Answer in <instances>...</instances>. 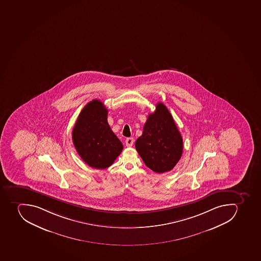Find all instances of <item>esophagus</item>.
I'll return each mask as SVG.
<instances>
[{
  "instance_id": "34e87169",
  "label": "esophagus",
  "mask_w": 261,
  "mask_h": 261,
  "mask_svg": "<svg viewBox=\"0 0 261 261\" xmlns=\"http://www.w3.org/2000/svg\"><path fill=\"white\" fill-rule=\"evenodd\" d=\"M134 143V139L132 138H127L125 140V145L127 147H132Z\"/></svg>"
}]
</instances>
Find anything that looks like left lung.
<instances>
[{"instance_id":"obj_1","label":"left lung","mask_w":261,"mask_h":261,"mask_svg":"<svg viewBox=\"0 0 261 261\" xmlns=\"http://www.w3.org/2000/svg\"><path fill=\"white\" fill-rule=\"evenodd\" d=\"M136 150L148 168L165 173L173 169L182 153V138L173 116L163 103L156 106L136 141Z\"/></svg>"}]
</instances>
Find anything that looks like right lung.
I'll list each match as a JSON object with an SVG mask.
<instances>
[{
    "instance_id": "obj_1",
    "label": "right lung",
    "mask_w": 261,
    "mask_h": 261,
    "mask_svg": "<svg viewBox=\"0 0 261 261\" xmlns=\"http://www.w3.org/2000/svg\"><path fill=\"white\" fill-rule=\"evenodd\" d=\"M72 139L82 160L94 169L111 166L123 149L122 143L108 124V109L96 99L82 110Z\"/></svg>"
}]
</instances>
